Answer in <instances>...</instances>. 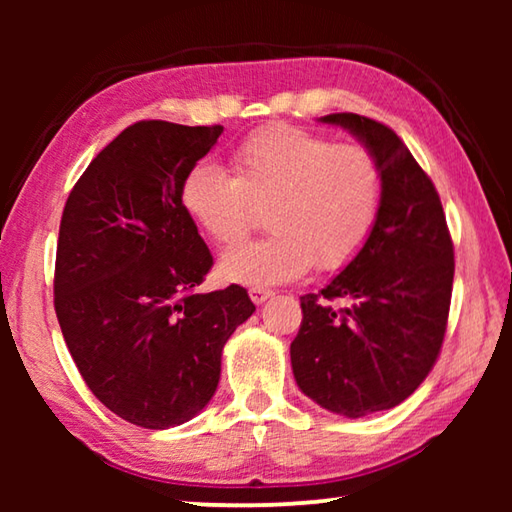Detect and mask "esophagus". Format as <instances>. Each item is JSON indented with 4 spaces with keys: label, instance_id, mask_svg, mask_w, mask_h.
<instances>
[{
    "label": "esophagus",
    "instance_id": "esophagus-1",
    "mask_svg": "<svg viewBox=\"0 0 512 512\" xmlns=\"http://www.w3.org/2000/svg\"><path fill=\"white\" fill-rule=\"evenodd\" d=\"M248 293H250V300H253L255 305H262V302H266L268 298L275 296L271 289H264V287H253Z\"/></svg>",
    "mask_w": 512,
    "mask_h": 512
}]
</instances>
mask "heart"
I'll list each match as a JSON object with an SVG mask.
<instances>
[{
    "instance_id": "b5f03b06",
    "label": "heart",
    "mask_w": 512,
    "mask_h": 512,
    "mask_svg": "<svg viewBox=\"0 0 512 512\" xmlns=\"http://www.w3.org/2000/svg\"><path fill=\"white\" fill-rule=\"evenodd\" d=\"M232 176L198 162L180 180V207L214 244H235L268 205L273 232L225 250L219 275L244 287L298 280L311 266H348L375 230L377 160L359 144H334L300 126H266L230 155Z\"/></svg>"
}]
</instances>
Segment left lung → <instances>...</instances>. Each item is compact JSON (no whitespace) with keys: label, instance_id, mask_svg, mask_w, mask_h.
I'll return each instance as SVG.
<instances>
[{"label":"left lung","instance_id":"left-lung-1","mask_svg":"<svg viewBox=\"0 0 512 512\" xmlns=\"http://www.w3.org/2000/svg\"><path fill=\"white\" fill-rule=\"evenodd\" d=\"M381 171V201L366 248L318 293L300 298L291 343L300 391L323 409L361 418L393 409L429 375L443 348L454 244L431 178L381 121L334 112ZM343 297L349 307L331 302Z\"/></svg>","mask_w":512,"mask_h":512}]
</instances>
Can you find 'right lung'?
Returning <instances> with one entry per match:
<instances>
[{
  "label": "right lung",
  "instance_id": "add662e5",
  "mask_svg": "<svg viewBox=\"0 0 512 512\" xmlns=\"http://www.w3.org/2000/svg\"><path fill=\"white\" fill-rule=\"evenodd\" d=\"M223 126L137 121L74 185L56 248L54 307L94 397L169 429L212 400L221 352L255 305L239 284L196 293L214 264L180 207V180Z\"/></svg>",
  "mask_w": 512,
  "mask_h": 512
}]
</instances>
